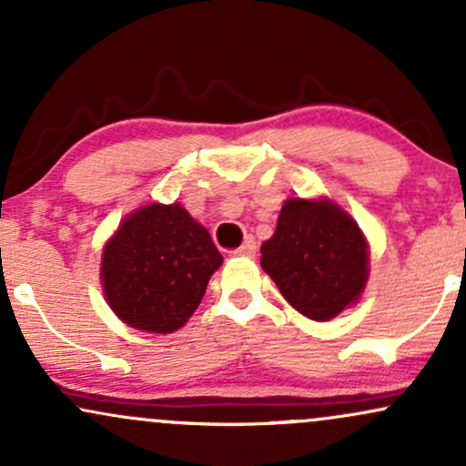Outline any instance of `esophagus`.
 <instances>
[{
	"label": "esophagus",
	"instance_id": "1",
	"mask_svg": "<svg viewBox=\"0 0 466 466\" xmlns=\"http://www.w3.org/2000/svg\"><path fill=\"white\" fill-rule=\"evenodd\" d=\"M237 254L238 256H254L256 254V240L251 237L245 238V243L237 249Z\"/></svg>",
	"mask_w": 466,
	"mask_h": 466
}]
</instances>
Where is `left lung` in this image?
<instances>
[{"instance_id":"8db88e82","label":"left lung","mask_w":466,"mask_h":466,"mask_svg":"<svg viewBox=\"0 0 466 466\" xmlns=\"http://www.w3.org/2000/svg\"><path fill=\"white\" fill-rule=\"evenodd\" d=\"M260 254L285 300L318 322L355 302L368 280V245L360 226L326 199H287Z\"/></svg>"}]
</instances>
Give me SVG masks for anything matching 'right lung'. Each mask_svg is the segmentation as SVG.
I'll list each match as a JSON object with an SVG mask.
<instances>
[{"instance_id":"obj_1","label":"right lung","mask_w":466,"mask_h":466,"mask_svg":"<svg viewBox=\"0 0 466 466\" xmlns=\"http://www.w3.org/2000/svg\"><path fill=\"white\" fill-rule=\"evenodd\" d=\"M221 263L208 229L179 203H151L127 217L105 245L100 276L106 302L122 322L173 333L199 307Z\"/></svg>"}]
</instances>
